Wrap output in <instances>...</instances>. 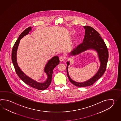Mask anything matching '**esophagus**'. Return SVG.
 <instances>
[{
  "label": "esophagus",
  "mask_w": 121,
  "mask_h": 121,
  "mask_svg": "<svg viewBox=\"0 0 121 121\" xmlns=\"http://www.w3.org/2000/svg\"><path fill=\"white\" fill-rule=\"evenodd\" d=\"M59 59L60 61H64V60H65V57L64 56H61L60 57Z\"/></svg>",
  "instance_id": "obj_1"
}]
</instances>
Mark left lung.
Segmentation results:
<instances>
[{
	"label": "left lung",
	"mask_w": 121,
	"mask_h": 121,
	"mask_svg": "<svg viewBox=\"0 0 121 121\" xmlns=\"http://www.w3.org/2000/svg\"><path fill=\"white\" fill-rule=\"evenodd\" d=\"M83 28L85 29V33L82 43L69 53V57L77 55L87 50H93L97 52L100 65L98 71L93 77L86 81L80 82L75 81L69 77L68 68L70 63L69 61L67 62V72L68 79L73 85L78 87L91 86L99 79L105 72L108 57V49L105 43L100 36V35L90 26H85Z\"/></svg>",
	"instance_id": "1"
}]
</instances>
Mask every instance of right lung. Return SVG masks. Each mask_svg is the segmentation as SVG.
Listing matches in <instances>:
<instances>
[{"label":"right lung","instance_id":"1","mask_svg":"<svg viewBox=\"0 0 121 121\" xmlns=\"http://www.w3.org/2000/svg\"><path fill=\"white\" fill-rule=\"evenodd\" d=\"M31 29L32 28L31 27L26 28L18 37V39L14 44L12 49V60L16 73L23 82H25L27 85L30 86L31 87L38 89L39 90H44L48 88L52 82L53 69L59 64V57L57 56H55L49 60L47 63L44 68V72L46 73L47 75V79L44 82H39L25 74V73L20 68L17 63L16 56L17 51L21 39L23 38L26 35L28 34Z\"/></svg>","mask_w":121,"mask_h":121}]
</instances>
